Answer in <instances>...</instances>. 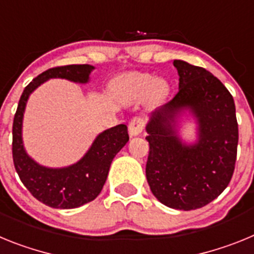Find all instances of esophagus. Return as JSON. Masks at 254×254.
Masks as SVG:
<instances>
[{
  "instance_id": "esophagus-1",
  "label": "esophagus",
  "mask_w": 254,
  "mask_h": 254,
  "mask_svg": "<svg viewBox=\"0 0 254 254\" xmlns=\"http://www.w3.org/2000/svg\"><path fill=\"white\" fill-rule=\"evenodd\" d=\"M145 122H146V121H145L143 117L141 116L133 117L128 126L129 134H131V136H137V134H140L141 132L143 131V128H145Z\"/></svg>"
}]
</instances>
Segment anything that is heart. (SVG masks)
Returning <instances> with one entry per match:
<instances>
[{"mask_svg":"<svg viewBox=\"0 0 254 254\" xmlns=\"http://www.w3.org/2000/svg\"><path fill=\"white\" fill-rule=\"evenodd\" d=\"M129 84L138 87L141 90H147L152 86L154 80L150 76H133V77L129 78Z\"/></svg>","mask_w":254,"mask_h":254,"instance_id":"1","label":"heart"}]
</instances>
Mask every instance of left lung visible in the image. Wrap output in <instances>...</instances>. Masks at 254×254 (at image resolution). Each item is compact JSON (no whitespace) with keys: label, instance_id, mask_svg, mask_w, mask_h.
<instances>
[{"label":"left lung","instance_id":"1","mask_svg":"<svg viewBox=\"0 0 254 254\" xmlns=\"http://www.w3.org/2000/svg\"><path fill=\"white\" fill-rule=\"evenodd\" d=\"M179 90L151 113L146 126L150 151L146 178L152 194L168 207L196 210L214 201L232 179L237 160L238 122L232 94L203 67L173 62ZM188 107L199 122V141L188 147L174 128Z\"/></svg>","mask_w":254,"mask_h":254}]
</instances>
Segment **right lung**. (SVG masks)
I'll list each match as a JSON object with an SVG mask.
<instances>
[{"mask_svg":"<svg viewBox=\"0 0 254 254\" xmlns=\"http://www.w3.org/2000/svg\"><path fill=\"white\" fill-rule=\"evenodd\" d=\"M93 68L90 64H67L44 71L24 89L13 117L12 159L15 169L29 192L49 207L75 208L95 199L107 181L112 160L129 140L127 126L112 127L95 138L81 160L62 169L42 167L29 158L24 150L21 126L29 95L48 78L61 77L75 82H87Z\"/></svg>","mask_w":254,"mask_h":254,"instance_id":"right-lung-1","label":"right lung"}]
</instances>
